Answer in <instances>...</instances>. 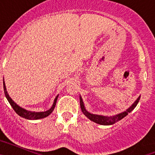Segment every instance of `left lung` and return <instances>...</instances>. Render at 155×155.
<instances>
[{"mask_svg":"<svg viewBox=\"0 0 155 155\" xmlns=\"http://www.w3.org/2000/svg\"><path fill=\"white\" fill-rule=\"evenodd\" d=\"M140 98V95L137 98V100L134 103L131 105V106L128 108L127 110L122 112V113H118V114L114 115V116H102V115H97V114H93V113H89L87 112V109L84 107V104L83 102V100H82L81 96L80 95V105H81V109L82 113H84V116L87 117V118L89 119L91 121L94 122L96 124H100V125H113V124H116V122L120 121L122 119L124 118L126 116L128 115V113H130V112H132L134 109V108L136 107L137 103L139 102Z\"/></svg>","mask_w":155,"mask_h":155,"instance_id":"obj_1","label":"left lung"}]
</instances>
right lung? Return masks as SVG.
<instances>
[{
	"label": "right lung",
	"mask_w": 155,
	"mask_h": 155,
	"mask_svg": "<svg viewBox=\"0 0 155 155\" xmlns=\"http://www.w3.org/2000/svg\"><path fill=\"white\" fill-rule=\"evenodd\" d=\"M3 84H4V91H5V96H6L7 99H8V101L9 102L10 105H12V107L13 108L14 110L15 111V113H17L18 116L22 117V118L27 119V120H30L43 119L45 118V117H47L48 116H50V115L52 113V112L53 111V109H54V108H55V105H56V103H57V98H58L59 94L56 97L55 99H54V102H53L52 107L50 108V109H48V110L44 111V112H32V111L26 110V109H23V108H21V106H19L18 105H17V104H16L15 102H14L13 100L12 99V98L9 96V94H8V91H7L5 81H3Z\"/></svg>",
	"instance_id": "1"
}]
</instances>
